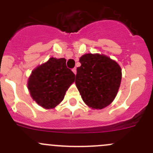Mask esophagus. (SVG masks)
Wrapping results in <instances>:
<instances>
[{
	"mask_svg": "<svg viewBox=\"0 0 153 153\" xmlns=\"http://www.w3.org/2000/svg\"><path fill=\"white\" fill-rule=\"evenodd\" d=\"M72 72H74V74H75V75H76V73H77V69H76V68H72Z\"/></svg>",
	"mask_w": 153,
	"mask_h": 153,
	"instance_id": "1",
	"label": "esophagus"
}]
</instances>
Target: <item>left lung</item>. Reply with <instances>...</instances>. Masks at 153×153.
I'll return each instance as SVG.
<instances>
[{
    "label": "left lung",
    "mask_w": 153,
    "mask_h": 153,
    "mask_svg": "<svg viewBox=\"0 0 153 153\" xmlns=\"http://www.w3.org/2000/svg\"><path fill=\"white\" fill-rule=\"evenodd\" d=\"M75 85L84 102L92 109H102L115 98L122 80V69L115 61L102 54L80 57Z\"/></svg>",
    "instance_id": "1"
}]
</instances>
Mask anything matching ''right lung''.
I'll list each match as a JSON object with an SVG mask.
<instances>
[{
  "label": "right lung",
  "mask_w": 153,
  "mask_h": 153,
  "mask_svg": "<svg viewBox=\"0 0 153 153\" xmlns=\"http://www.w3.org/2000/svg\"><path fill=\"white\" fill-rule=\"evenodd\" d=\"M75 74L66 67L65 58L51 57L31 72L28 89L32 99L47 109H53L64 99L65 92L75 81Z\"/></svg>",
  "instance_id": "right-lung-1"
}]
</instances>
